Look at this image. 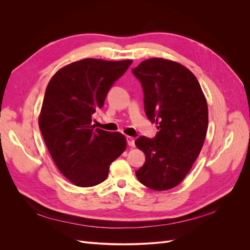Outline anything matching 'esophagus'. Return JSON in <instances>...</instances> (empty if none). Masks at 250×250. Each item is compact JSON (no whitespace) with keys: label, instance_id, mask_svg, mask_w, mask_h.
Returning <instances> with one entry per match:
<instances>
[{"label":"esophagus","instance_id":"esophagus-1","mask_svg":"<svg viewBox=\"0 0 250 250\" xmlns=\"http://www.w3.org/2000/svg\"><path fill=\"white\" fill-rule=\"evenodd\" d=\"M126 140H127V144L129 145L130 147H134L135 144H134V139L132 137H126Z\"/></svg>","mask_w":250,"mask_h":250}]
</instances>
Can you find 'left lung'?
<instances>
[{
	"mask_svg": "<svg viewBox=\"0 0 250 250\" xmlns=\"http://www.w3.org/2000/svg\"><path fill=\"white\" fill-rule=\"evenodd\" d=\"M132 73L142 83L146 115L158 129L153 140L135 141L146 155L135 175L151 190H170L185 179L202 149L208 126L206 96L195 75L173 60L146 59Z\"/></svg>",
	"mask_w": 250,
	"mask_h": 250,
	"instance_id": "1",
	"label": "left lung"
}]
</instances>
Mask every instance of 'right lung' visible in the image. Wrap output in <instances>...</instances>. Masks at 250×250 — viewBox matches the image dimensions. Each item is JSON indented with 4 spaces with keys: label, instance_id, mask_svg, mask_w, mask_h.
<instances>
[{
    "label": "right lung",
    "instance_id": "1",
    "mask_svg": "<svg viewBox=\"0 0 250 250\" xmlns=\"http://www.w3.org/2000/svg\"><path fill=\"white\" fill-rule=\"evenodd\" d=\"M131 63L85 58L62 67L48 83L39 125L56 167L75 186L103 183L126 149L122 133L95 129L92 123L112 83Z\"/></svg>",
    "mask_w": 250,
    "mask_h": 250
}]
</instances>
